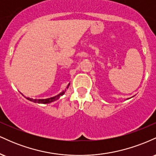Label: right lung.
Masks as SVG:
<instances>
[{
    "mask_svg": "<svg viewBox=\"0 0 156 156\" xmlns=\"http://www.w3.org/2000/svg\"><path fill=\"white\" fill-rule=\"evenodd\" d=\"M68 87H69V86H68ZM65 92H66V89H65V91H63V92H62V93H60V94H58V95L53 97V98H48V99H39V100H37V99H32V98H28L27 99H28V101H30L34 102V103H51V102H53V101H56V100H58V98H60V96L63 95L64 93H65Z\"/></svg>",
    "mask_w": 156,
    "mask_h": 156,
    "instance_id": "add662e5",
    "label": "right lung"
}]
</instances>
